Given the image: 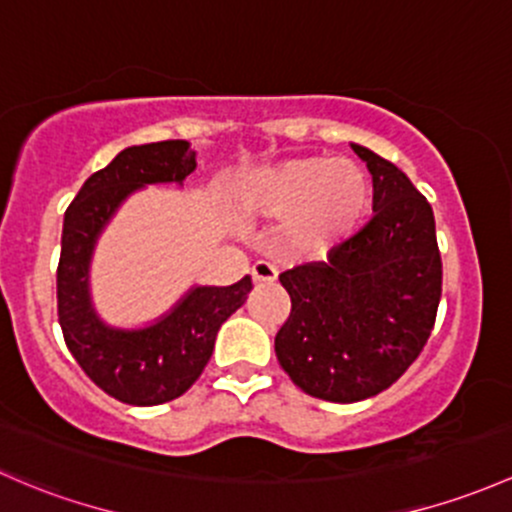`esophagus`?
Returning <instances> with one entry per match:
<instances>
[{"mask_svg":"<svg viewBox=\"0 0 512 512\" xmlns=\"http://www.w3.org/2000/svg\"><path fill=\"white\" fill-rule=\"evenodd\" d=\"M252 282L255 284H272L274 279H277V270H274V267L270 265V262H255V265H252Z\"/></svg>","mask_w":512,"mask_h":512,"instance_id":"1","label":"esophagus"}]
</instances>
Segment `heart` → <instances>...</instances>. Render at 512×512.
Here are the masks:
<instances>
[{"label": "heart", "mask_w": 512, "mask_h": 512, "mask_svg": "<svg viewBox=\"0 0 512 512\" xmlns=\"http://www.w3.org/2000/svg\"><path fill=\"white\" fill-rule=\"evenodd\" d=\"M230 196L245 218H287V250L321 255L358 228L373 201V186L348 159L294 157L242 174Z\"/></svg>", "instance_id": "b5f03b06"}]
</instances>
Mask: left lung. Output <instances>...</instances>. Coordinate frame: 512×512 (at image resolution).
Wrapping results in <instances>:
<instances>
[{
    "label": "left lung",
    "instance_id": "1",
    "mask_svg": "<svg viewBox=\"0 0 512 512\" xmlns=\"http://www.w3.org/2000/svg\"><path fill=\"white\" fill-rule=\"evenodd\" d=\"M373 176V218L326 262L279 274L292 314L274 338L306 395L360 402L417 360L437 319L441 257L427 198L395 164L351 144Z\"/></svg>",
    "mask_w": 512,
    "mask_h": 512
}]
</instances>
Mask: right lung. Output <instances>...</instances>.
Masks as SVG:
<instances>
[{
	"label": "right lung",
	"instance_id": "1",
	"mask_svg": "<svg viewBox=\"0 0 512 512\" xmlns=\"http://www.w3.org/2000/svg\"><path fill=\"white\" fill-rule=\"evenodd\" d=\"M196 169V149L186 139L139 144L95 171L63 215L58 260V324L68 351L95 385L137 407L181 397L211 360L218 328L245 304L252 279L230 287H191L152 324L112 326L90 294V265L100 235L132 193L152 184L184 186Z\"/></svg>",
	"mask_w": 512,
	"mask_h": 512
}]
</instances>
